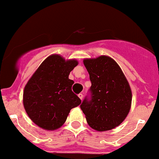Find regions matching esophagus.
<instances>
[{"label":"esophagus","mask_w":159,"mask_h":159,"mask_svg":"<svg viewBox=\"0 0 159 159\" xmlns=\"http://www.w3.org/2000/svg\"><path fill=\"white\" fill-rule=\"evenodd\" d=\"M78 97H79V98L81 99V100L83 99V94H82V93H79V94H78Z\"/></svg>","instance_id":"1"}]
</instances>
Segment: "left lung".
<instances>
[{
	"mask_svg": "<svg viewBox=\"0 0 159 159\" xmlns=\"http://www.w3.org/2000/svg\"><path fill=\"white\" fill-rule=\"evenodd\" d=\"M84 66L91 81V100L81 105L88 125L97 131L114 129L129 112L132 92L125 74L110 57L85 58Z\"/></svg>",
	"mask_w": 159,
	"mask_h": 159,
	"instance_id": "left-lung-1",
	"label": "left lung"
}]
</instances>
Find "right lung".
<instances>
[{
  "label": "right lung",
  "instance_id": "obj_1",
  "mask_svg": "<svg viewBox=\"0 0 159 159\" xmlns=\"http://www.w3.org/2000/svg\"><path fill=\"white\" fill-rule=\"evenodd\" d=\"M78 65L76 59H66L59 54L49 56L26 83L23 105L30 119L45 130L53 131L66 122L70 110L81 101L72 91L70 73Z\"/></svg>",
  "mask_w": 159,
  "mask_h": 159
}]
</instances>
